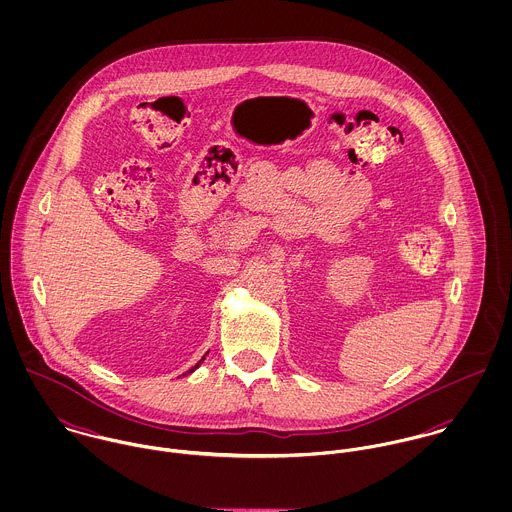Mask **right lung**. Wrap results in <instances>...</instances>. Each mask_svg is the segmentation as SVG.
<instances>
[{
	"instance_id": "1",
	"label": "right lung",
	"mask_w": 512,
	"mask_h": 512,
	"mask_svg": "<svg viewBox=\"0 0 512 512\" xmlns=\"http://www.w3.org/2000/svg\"><path fill=\"white\" fill-rule=\"evenodd\" d=\"M207 355H209V353H207ZM207 355H205V357H207ZM205 357H203V359H201V361H199V363H197V365L191 366V368H189V370H187V372H185V374H191V372H193V370H197V368H199V366H201V363H203V361H205ZM185 374H183V376H185Z\"/></svg>"
}]
</instances>
